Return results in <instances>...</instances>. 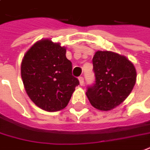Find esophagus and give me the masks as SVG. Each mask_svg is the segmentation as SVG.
Listing matches in <instances>:
<instances>
[{
  "instance_id": "obj_1",
  "label": "esophagus",
  "mask_w": 150,
  "mask_h": 150,
  "mask_svg": "<svg viewBox=\"0 0 150 150\" xmlns=\"http://www.w3.org/2000/svg\"><path fill=\"white\" fill-rule=\"evenodd\" d=\"M78 80H79V83H80V85L83 86L84 85V78L82 77H80L78 78Z\"/></svg>"
}]
</instances>
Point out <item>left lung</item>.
<instances>
[{"label":"left lung","instance_id":"1","mask_svg":"<svg viewBox=\"0 0 150 150\" xmlns=\"http://www.w3.org/2000/svg\"><path fill=\"white\" fill-rule=\"evenodd\" d=\"M96 83L86 96L94 108L108 111L127 98L136 81V70L127 58L112 51L97 50L92 59Z\"/></svg>","mask_w":150,"mask_h":150}]
</instances>
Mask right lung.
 <instances>
[{"mask_svg":"<svg viewBox=\"0 0 150 150\" xmlns=\"http://www.w3.org/2000/svg\"><path fill=\"white\" fill-rule=\"evenodd\" d=\"M65 54L64 46L47 38L34 43L22 59L21 77L26 92L38 107L48 112L64 108L79 85Z\"/></svg>","mask_w":150,"mask_h":150,"instance_id":"right-lung-1","label":"right lung"}]
</instances>
